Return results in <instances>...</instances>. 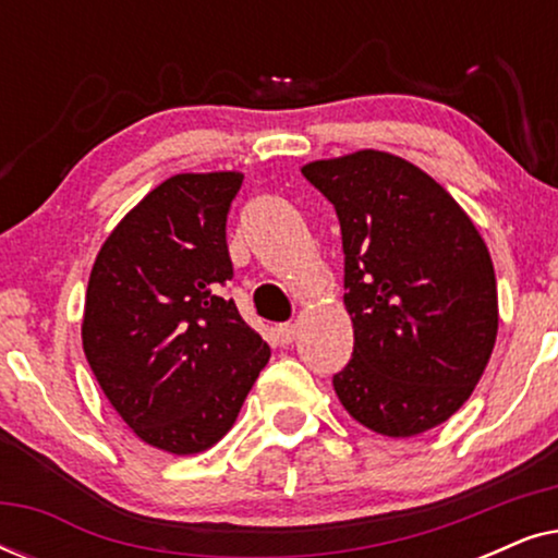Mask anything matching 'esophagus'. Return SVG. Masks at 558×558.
Masks as SVG:
<instances>
[{"label":"esophagus","mask_w":558,"mask_h":558,"mask_svg":"<svg viewBox=\"0 0 558 558\" xmlns=\"http://www.w3.org/2000/svg\"><path fill=\"white\" fill-rule=\"evenodd\" d=\"M277 335H279V340L284 342V345H289V342H294V338H296V325H292V323L279 325Z\"/></svg>","instance_id":"obj_1"}]
</instances>
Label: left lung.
<instances>
[{
	"instance_id": "1",
	"label": "left lung",
	"mask_w": 558,
	"mask_h": 558,
	"mask_svg": "<svg viewBox=\"0 0 558 558\" xmlns=\"http://www.w3.org/2000/svg\"><path fill=\"white\" fill-rule=\"evenodd\" d=\"M302 174L335 205L345 251L353 357L335 393L391 439L447 422L498 338V284L483 235L424 170L388 151L317 159Z\"/></svg>"
}]
</instances>
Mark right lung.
I'll return each mask as SVG.
<instances>
[{
    "instance_id": "obj_1",
    "label": "right lung",
    "mask_w": 558,
    "mask_h": 558,
    "mask_svg": "<svg viewBox=\"0 0 558 558\" xmlns=\"http://www.w3.org/2000/svg\"><path fill=\"white\" fill-rule=\"evenodd\" d=\"M241 182L231 170L172 174L119 220L90 269L86 361L129 429L170 454L223 439L271 355L220 296Z\"/></svg>"
}]
</instances>
